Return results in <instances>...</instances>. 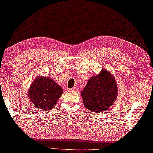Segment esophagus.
Segmentation results:
<instances>
[{"mask_svg": "<svg viewBox=\"0 0 153 153\" xmlns=\"http://www.w3.org/2000/svg\"><path fill=\"white\" fill-rule=\"evenodd\" d=\"M70 91H78V88L76 87H73V88H72V89H69Z\"/></svg>", "mask_w": 153, "mask_h": 153, "instance_id": "esophagus-1", "label": "esophagus"}]
</instances>
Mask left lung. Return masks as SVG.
<instances>
[{"mask_svg":"<svg viewBox=\"0 0 153 153\" xmlns=\"http://www.w3.org/2000/svg\"><path fill=\"white\" fill-rule=\"evenodd\" d=\"M118 87L113 75L103 69L92 76L82 92L85 107L97 113L109 109L117 98Z\"/></svg>","mask_w":153,"mask_h":153,"instance_id":"1","label":"left lung"}]
</instances>
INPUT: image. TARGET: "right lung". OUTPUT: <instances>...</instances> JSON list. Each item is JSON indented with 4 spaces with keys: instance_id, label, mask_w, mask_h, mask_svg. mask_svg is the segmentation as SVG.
Wrapping results in <instances>:
<instances>
[{
    "instance_id": "right-lung-1",
    "label": "right lung",
    "mask_w": 153,
    "mask_h": 153,
    "mask_svg": "<svg viewBox=\"0 0 153 153\" xmlns=\"http://www.w3.org/2000/svg\"><path fill=\"white\" fill-rule=\"evenodd\" d=\"M62 92V87L53 80L48 77L38 76L32 83L28 96L37 108L47 112L54 108Z\"/></svg>"
}]
</instances>
